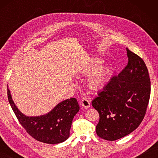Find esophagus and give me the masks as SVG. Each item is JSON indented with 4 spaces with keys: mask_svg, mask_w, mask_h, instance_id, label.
Returning <instances> with one entry per match:
<instances>
[{
    "mask_svg": "<svg viewBox=\"0 0 158 158\" xmlns=\"http://www.w3.org/2000/svg\"><path fill=\"white\" fill-rule=\"evenodd\" d=\"M81 104L82 106L84 107V108H89L90 106V102L89 101V100L87 98H83L81 99Z\"/></svg>",
    "mask_w": 158,
    "mask_h": 158,
    "instance_id": "1",
    "label": "esophagus"
}]
</instances>
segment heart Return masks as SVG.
<instances>
[{
    "label": "heart",
    "mask_w": 158,
    "mask_h": 158,
    "mask_svg": "<svg viewBox=\"0 0 158 158\" xmlns=\"http://www.w3.org/2000/svg\"><path fill=\"white\" fill-rule=\"evenodd\" d=\"M102 60L100 59H94L90 64L89 67L86 70V73H91L102 63ZM110 74V70L108 66H102L94 73L89 77L88 79V85L93 90H98L102 88L105 85L107 79Z\"/></svg>",
    "instance_id": "b5f03b06"
}]
</instances>
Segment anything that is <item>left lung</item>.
I'll list each match as a JSON object with an SVG mask.
<instances>
[{
	"instance_id": "obj_1",
	"label": "left lung",
	"mask_w": 158,
	"mask_h": 158,
	"mask_svg": "<svg viewBox=\"0 0 158 158\" xmlns=\"http://www.w3.org/2000/svg\"><path fill=\"white\" fill-rule=\"evenodd\" d=\"M126 51V66L92 101L100 117L97 135L110 141L126 136L139 127L150 98L151 81L145 62L127 48Z\"/></svg>"
}]
</instances>
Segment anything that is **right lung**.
<instances>
[{"mask_svg": "<svg viewBox=\"0 0 158 158\" xmlns=\"http://www.w3.org/2000/svg\"><path fill=\"white\" fill-rule=\"evenodd\" d=\"M7 96L9 102L19 123L32 138L48 144L60 143L69 138L74 116L79 110L76 98L64 100L46 115L28 117L17 108L8 89Z\"/></svg>", "mask_w": 158, "mask_h": 158, "instance_id": "add662e5", "label": "right lung"}]
</instances>
